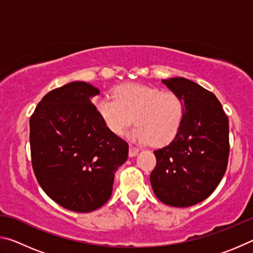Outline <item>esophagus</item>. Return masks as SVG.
I'll return each instance as SVG.
<instances>
[{"label":"esophagus","mask_w":253,"mask_h":253,"mask_svg":"<svg viewBox=\"0 0 253 253\" xmlns=\"http://www.w3.org/2000/svg\"><path fill=\"white\" fill-rule=\"evenodd\" d=\"M138 152H139V149L137 148V147H135V146H132V145H129V157H135L137 154H138Z\"/></svg>","instance_id":"34e87169"}]
</instances>
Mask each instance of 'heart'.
<instances>
[{
  "mask_svg": "<svg viewBox=\"0 0 253 253\" xmlns=\"http://www.w3.org/2000/svg\"><path fill=\"white\" fill-rule=\"evenodd\" d=\"M113 97H101L96 110L105 126L122 135L134 121L130 138L138 143L164 146L176 137L185 118V104L172 91L140 84H126L114 89Z\"/></svg>",
  "mask_w": 253,
  "mask_h": 253,
  "instance_id": "obj_1",
  "label": "heart"
}]
</instances>
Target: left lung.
Returning <instances> with one entry per match:
<instances>
[{
    "instance_id": "8db88e82",
    "label": "left lung",
    "mask_w": 253,
    "mask_h": 253,
    "mask_svg": "<svg viewBox=\"0 0 253 253\" xmlns=\"http://www.w3.org/2000/svg\"><path fill=\"white\" fill-rule=\"evenodd\" d=\"M185 104V118L176 137L154 152L153 191L161 202L187 208L202 202L219 185L229 158V119L221 102L193 81L162 80Z\"/></svg>"
}]
</instances>
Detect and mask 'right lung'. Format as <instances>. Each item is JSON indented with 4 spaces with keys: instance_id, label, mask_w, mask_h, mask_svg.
<instances>
[{
    "instance_id": "add662e5",
    "label": "right lung",
    "mask_w": 253,
    "mask_h": 253,
    "mask_svg": "<svg viewBox=\"0 0 253 253\" xmlns=\"http://www.w3.org/2000/svg\"><path fill=\"white\" fill-rule=\"evenodd\" d=\"M99 89L72 81L42 98L30 118L32 168L46 195L62 208L87 213L113 193L128 144L102 123L91 99Z\"/></svg>"
}]
</instances>
